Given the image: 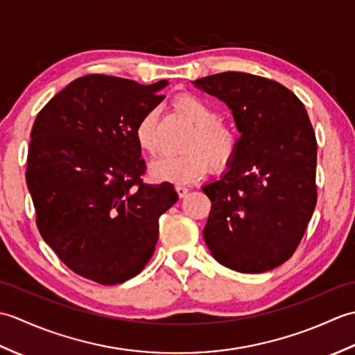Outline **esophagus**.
Segmentation results:
<instances>
[{"instance_id": "obj_1", "label": "esophagus", "mask_w": 355, "mask_h": 355, "mask_svg": "<svg viewBox=\"0 0 355 355\" xmlns=\"http://www.w3.org/2000/svg\"><path fill=\"white\" fill-rule=\"evenodd\" d=\"M175 191H177L180 198H184L187 192H189V189H187V187H184V186H175Z\"/></svg>"}]
</instances>
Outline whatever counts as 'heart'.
Returning a JSON list of instances; mask_svg holds the SVG:
<instances>
[{"label":"heart","mask_w":355,"mask_h":355,"mask_svg":"<svg viewBox=\"0 0 355 355\" xmlns=\"http://www.w3.org/2000/svg\"><path fill=\"white\" fill-rule=\"evenodd\" d=\"M173 108L195 128L183 145L186 150L149 166L150 178L155 182L189 184L205 175L210 164L216 171L230 166L241 145L236 128L221 120L214 105L197 94L177 96ZM155 123L157 111L150 110L139 120L134 131L139 148L149 155L157 154Z\"/></svg>","instance_id":"b5f03b06"}]
</instances>
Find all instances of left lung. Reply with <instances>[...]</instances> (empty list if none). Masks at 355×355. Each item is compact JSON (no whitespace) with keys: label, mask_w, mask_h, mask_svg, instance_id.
Returning a JSON list of instances; mask_svg holds the SVG:
<instances>
[{"label":"left lung","mask_w":355,"mask_h":355,"mask_svg":"<svg viewBox=\"0 0 355 355\" xmlns=\"http://www.w3.org/2000/svg\"><path fill=\"white\" fill-rule=\"evenodd\" d=\"M225 102L239 150L216 182L202 236L214 258L239 273H263L296 250L315 202L318 141L304 103L276 80L225 71L193 80Z\"/></svg>","instance_id":"left-lung-1"}]
</instances>
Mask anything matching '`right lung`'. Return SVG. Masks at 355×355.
Listing matches in <instances>:
<instances>
[{
  "mask_svg": "<svg viewBox=\"0 0 355 355\" xmlns=\"http://www.w3.org/2000/svg\"><path fill=\"white\" fill-rule=\"evenodd\" d=\"M168 80L88 74L36 116L26 182L44 238L74 273L102 285L139 275L155 250L158 218L178 200L173 186L143 183L135 126Z\"/></svg>",
  "mask_w": 355,
  "mask_h": 355,
  "instance_id": "add662e5",
  "label": "right lung"
}]
</instances>
